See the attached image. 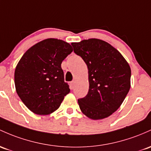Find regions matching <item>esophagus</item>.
I'll list each match as a JSON object with an SVG mask.
<instances>
[{"instance_id":"obj_1","label":"esophagus","mask_w":151,"mask_h":151,"mask_svg":"<svg viewBox=\"0 0 151 151\" xmlns=\"http://www.w3.org/2000/svg\"><path fill=\"white\" fill-rule=\"evenodd\" d=\"M74 84H75V82H74V81H72V82H71V83H70V87H71V89H74Z\"/></svg>"}]
</instances>
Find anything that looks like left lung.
Segmentation results:
<instances>
[{"label":"left lung","instance_id":"left-lung-1","mask_svg":"<svg viewBox=\"0 0 151 151\" xmlns=\"http://www.w3.org/2000/svg\"><path fill=\"white\" fill-rule=\"evenodd\" d=\"M72 45L88 68L89 91L86 97L78 100L79 108L92 120L109 117L120 107L130 90V65L105 41L89 39Z\"/></svg>","mask_w":151,"mask_h":151}]
</instances>
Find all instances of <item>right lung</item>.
<instances>
[{
	"label": "right lung",
	"mask_w": 151,
	"mask_h": 151,
	"mask_svg": "<svg viewBox=\"0 0 151 151\" xmlns=\"http://www.w3.org/2000/svg\"><path fill=\"white\" fill-rule=\"evenodd\" d=\"M72 51L66 41L47 39L31 46L21 58L15 69V87L31 112L50 115L69 93L61 64Z\"/></svg>",
	"instance_id": "right-lung-1"
}]
</instances>
